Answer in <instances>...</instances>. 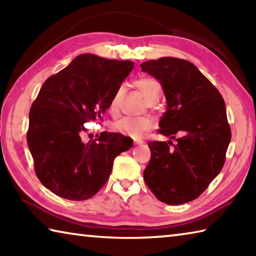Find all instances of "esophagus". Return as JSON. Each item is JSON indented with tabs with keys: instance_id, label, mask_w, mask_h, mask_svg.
Wrapping results in <instances>:
<instances>
[{
	"instance_id": "34e87169",
	"label": "esophagus",
	"mask_w": 256,
	"mask_h": 256,
	"mask_svg": "<svg viewBox=\"0 0 256 256\" xmlns=\"http://www.w3.org/2000/svg\"><path fill=\"white\" fill-rule=\"evenodd\" d=\"M144 144V141L142 140H134V144Z\"/></svg>"
}]
</instances>
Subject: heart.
<instances>
[{
    "label": "heart",
    "instance_id": "heart-1",
    "mask_svg": "<svg viewBox=\"0 0 256 256\" xmlns=\"http://www.w3.org/2000/svg\"><path fill=\"white\" fill-rule=\"evenodd\" d=\"M133 84L142 94L146 102L150 104V105L158 102L159 98L162 97V84L154 78H138V79L133 82ZM125 92H126V89H125L124 86H120L115 90L110 102V110L112 114L116 115L120 112V105H122V102L125 97ZM154 120L149 118V116H144V118H130V116H128V118H123L118 120V122H115L114 130L120 134H124V136H131L133 138H140L146 133H148L154 128Z\"/></svg>",
    "mask_w": 256,
    "mask_h": 256
}]
</instances>
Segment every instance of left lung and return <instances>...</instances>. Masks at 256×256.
I'll return each instance as SVG.
<instances>
[{"label": "left lung", "instance_id": "8db88e82", "mask_svg": "<svg viewBox=\"0 0 256 256\" xmlns=\"http://www.w3.org/2000/svg\"><path fill=\"white\" fill-rule=\"evenodd\" d=\"M164 89L167 110L159 132L172 141H151L146 184L159 201L178 206L204 192L222 170L232 138L218 89L188 60L160 58L141 64ZM170 145L173 146L172 148Z\"/></svg>", "mask_w": 256, "mask_h": 256}]
</instances>
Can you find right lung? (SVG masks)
Returning <instances> with one entry per match:
<instances>
[{
  "instance_id": "add662e5",
  "label": "right lung",
  "mask_w": 256,
  "mask_h": 256,
  "mask_svg": "<svg viewBox=\"0 0 256 256\" xmlns=\"http://www.w3.org/2000/svg\"><path fill=\"white\" fill-rule=\"evenodd\" d=\"M131 60L81 54L42 86L29 112L27 142L40 183L73 201L92 198L110 175L116 156L133 142L100 133L84 144V124L102 120L115 90L133 68Z\"/></svg>"
}]
</instances>
